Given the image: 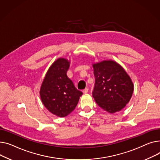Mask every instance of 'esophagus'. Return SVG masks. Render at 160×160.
<instances>
[{
  "mask_svg": "<svg viewBox=\"0 0 160 160\" xmlns=\"http://www.w3.org/2000/svg\"><path fill=\"white\" fill-rule=\"evenodd\" d=\"M88 89L87 88H86L85 89H84V90H82L83 93H88Z\"/></svg>",
  "mask_w": 160,
  "mask_h": 160,
  "instance_id": "34e87169",
  "label": "esophagus"
}]
</instances>
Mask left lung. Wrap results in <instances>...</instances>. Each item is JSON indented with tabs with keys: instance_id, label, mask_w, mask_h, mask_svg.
Instances as JSON below:
<instances>
[{
	"instance_id": "1",
	"label": "left lung",
	"mask_w": 160,
	"mask_h": 160,
	"mask_svg": "<svg viewBox=\"0 0 160 160\" xmlns=\"http://www.w3.org/2000/svg\"><path fill=\"white\" fill-rule=\"evenodd\" d=\"M92 66L96 78L92 96L98 105L110 114L121 110L132 96V79L113 60H104Z\"/></svg>"
}]
</instances>
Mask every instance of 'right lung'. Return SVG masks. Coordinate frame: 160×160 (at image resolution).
I'll use <instances>...</instances> for the list:
<instances>
[{"instance_id":"obj_1","label":"right lung","mask_w":160,"mask_h":160,"mask_svg":"<svg viewBox=\"0 0 160 160\" xmlns=\"http://www.w3.org/2000/svg\"><path fill=\"white\" fill-rule=\"evenodd\" d=\"M69 67L70 61L67 59L61 58L55 61L47 71L40 88L44 106L60 118L71 113L82 94L67 76Z\"/></svg>"}]
</instances>
